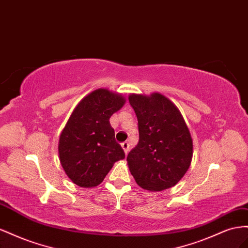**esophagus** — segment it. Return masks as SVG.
Instances as JSON below:
<instances>
[{
	"instance_id": "esophagus-1",
	"label": "esophagus",
	"mask_w": 248,
	"mask_h": 248,
	"mask_svg": "<svg viewBox=\"0 0 248 248\" xmlns=\"http://www.w3.org/2000/svg\"><path fill=\"white\" fill-rule=\"evenodd\" d=\"M120 145H122L123 150H124V152L125 155L129 153V143H128V142H123Z\"/></svg>"
}]
</instances>
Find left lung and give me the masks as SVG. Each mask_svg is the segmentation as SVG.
<instances>
[{"mask_svg":"<svg viewBox=\"0 0 248 248\" xmlns=\"http://www.w3.org/2000/svg\"><path fill=\"white\" fill-rule=\"evenodd\" d=\"M129 103L139 131L138 144L126 158L132 175L150 191L174 186L192 159V139L185 120L174 104L160 93L132 94Z\"/></svg>","mask_w":248,"mask_h":248,"instance_id":"8db88e82","label":"left lung"}]
</instances>
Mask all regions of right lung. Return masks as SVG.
<instances>
[{"label": "right lung", "mask_w": 248, "mask_h": 248, "mask_svg": "<svg viewBox=\"0 0 248 248\" xmlns=\"http://www.w3.org/2000/svg\"><path fill=\"white\" fill-rule=\"evenodd\" d=\"M124 104L107 89L91 93L77 106L62 131L59 158L68 178L85 188L101 184L124 152L116 141L109 118Z\"/></svg>", "instance_id": "1"}]
</instances>
